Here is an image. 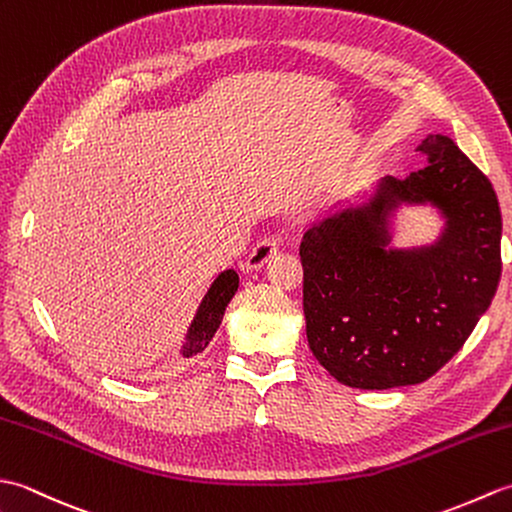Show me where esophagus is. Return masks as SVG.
<instances>
[{"label": "esophagus", "mask_w": 512, "mask_h": 512, "mask_svg": "<svg viewBox=\"0 0 512 512\" xmlns=\"http://www.w3.org/2000/svg\"><path fill=\"white\" fill-rule=\"evenodd\" d=\"M281 246V237L279 235H268L259 242L253 250H250L248 257L242 262V270H257L262 268L270 257L277 255V250Z\"/></svg>", "instance_id": "34e87169"}]
</instances>
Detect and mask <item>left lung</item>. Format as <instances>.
<instances>
[{"instance_id": "left-lung-1", "label": "left lung", "mask_w": 512, "mask_h": 512, "mask_svg": "<svg viewBox=\"0 0 512 512\" xmlns=\"http://www.w3.org/2000/svg\"><path fill=\"white\" fill-rule=\"evenodd\" d=\"M416 151L427 167L385 178L363 209L303 235V314L314 358L347 387L416 385L447 365L491 306L502 275V213L493 184L451 138ZM398 201H431L448 228L436 247L387 251Z\"/></svg>"}]
</instances>
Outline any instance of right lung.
I'll return each mask as SVG.
<instances>
[{
    "instance_id": "right-lung-1",
    "label": "right lung",
    "mask_w": 512,
    "mask_h": 512,
    "mask_svg": "<svg viewBox=\"0 0 512 512\" xmlns=\"http://www.w3.org/2000/svg\"><path fill=\"white\" fill-rule=\"evenodd\" d=\"M239 286V277L235 270H224V273L213 281V286L206 292V297L200 303V310L195 314V319L187 334V345H184V356L200 354L206 345L211 343L217 328H220L224 310L228 301L233 299L235 290Z\"/></svg>"
}]
</instances>
